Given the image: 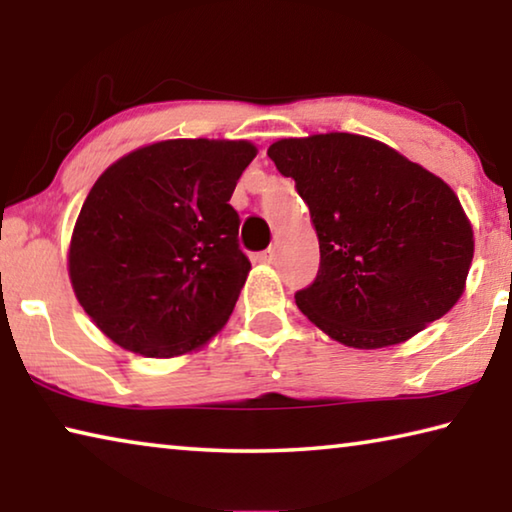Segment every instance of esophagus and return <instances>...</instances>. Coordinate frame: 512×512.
<instances>
[{
	"label": "esophagus",
	"mask_w": 512,
	"mask_h": 512,
	"mask_svg": "<svg viewBox=\"0 0 512 512\" xmlns=\"http://www.w3.org/2000/svg\"><path fill=\"white\" fill-rule=\"evenodd\" d=\"M257 262L273 264V262H275V250L268 248V250H264V253H259V255H257Z\"/></svg>",
	"instance_id": "1"
}]
</instances>
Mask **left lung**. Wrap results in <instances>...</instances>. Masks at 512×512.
Returning <instances> with one entry per match:
<instances>
[{"label": "left lung", "instance_id": "obj_1", "mask_svg": "<svg viewBox=\"0 0 512 512\" xmlns=\"http://www.w3.org/2000/svg\"><path fill=\"white\" fill-rule=\"evenodd\" d=\"M314 221L320 266L296 293L311 323L343 345L411 339L463 296L472 225L456 194L420 164L363 135L327 133L268 146Z\"/></svg>", "mask_w": 512, "mask_h": 512}]
</instances>
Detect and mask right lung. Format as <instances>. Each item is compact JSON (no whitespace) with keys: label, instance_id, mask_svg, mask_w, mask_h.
I'll use <instances>...</instances> for the list:
<instances>
[{"label":"right lung","instance_id":"obj_1","mask_svg":"<svg viewBox=\"0 0 512 512\" xmlns=\"http://www.w3.org/2000/svg\"><path fill=\"white\" fill-rule=\"evenodd\" d=\"M255 155L244 140H167L101 173L74 225L69 280L108 339L167 359L225 325L250 271L230 196Z\"/></svg>","mask_w":512,"mask_h":512}]
</instances>
